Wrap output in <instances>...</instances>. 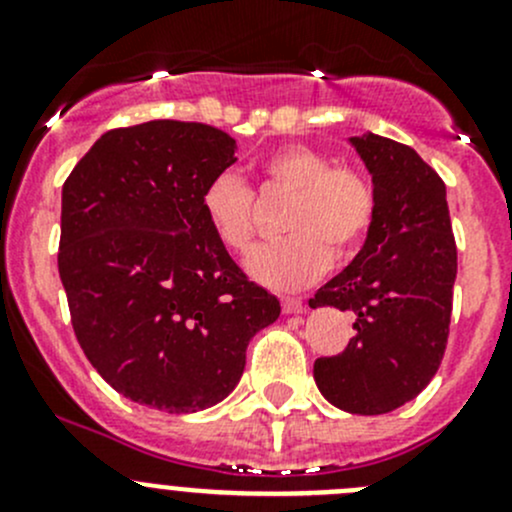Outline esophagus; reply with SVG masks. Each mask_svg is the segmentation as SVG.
Segmentation results:
<instances>
[{"instance_id":"esophagus-1","label":"esophagus","mask_w":512,"mask_h":512,"mask_svg":"<svg viewBox=\"0 0 512 512\" xmlns=\"http://www.w3.org/2000/svg\"><path fill=\"white\" fill-rule=\"evenodd\" d=\"M280 302H282V312L285 314H299V312H304V307H307V304L297 297H282Z\"/></svg>"}]
</instances>
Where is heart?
Wrapping results in <instances>:
<instances>
[{
  "label": "heart",
  "instance_id": "b5f03b06",
  "mask_svg": "<svg viewBox=\"0 0 512 512\" xmlns=\"http://www.w3.org/2000/svg\"><path fill=\"white\" fill-rule=\"evenodd\" d=\"M267 193L289 195L280 240L247 255L250 277L272 289L312 285L332 257L352 260L366 245L379 213V195L369 175L352 163H334L312 146H280L260 163ZM203 213L227 250L245 252L257 232L255 190L232 170H223L203 190Z\"/></svg>",
  "mask_w": 512,
  "mask_h": 512
}]
</instances>
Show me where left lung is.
I'll return each instance as SVG.
<instances>
[{
  "label": "left lung",
  "mask_w": 512,
  "mask_h": 512,
  "mask_svg": "<svg viewBox=\"0 0 512 512\" xmlns=\"http://www.w3.org/2000/svg\"><path fill=\"white\" fill-rule=\"evenodd\" d=\"M352 143L379 213L359 255L309 299L356 317L347 349L314 361V381L337 409L379 416L416 399L441 366L458 257L441 175L391 138Z\"/></svg>",
  "instance_id": "1"
}]
</instances>
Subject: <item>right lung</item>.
<instances>
[{"label":"right lung","mask_w":512,"mask_h":512,"mask_svg":"<svg viewBox=\"0 0 512 512\" xmlns=\"http://www.w3.org/2000/svg\"><path fill=\"white\" fill-rule=\"evenodd\" d=\"M235 163L208 123L113 128L61 190L59 275L86 359L118 394L168 414L223 401L280 302L247 280L203 213Z\"/></svg>","instance_id":"right-lung-1"}]
</instances>
